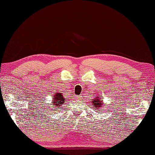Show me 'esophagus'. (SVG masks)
I'll use <instances>...</instances> for the list:
<instances>
[{
    "label": "esophagus",
    "mask_w": 155,
    "mask_h": 155,
    "mask_svg": "<svg viewBox=\"0 0 155 155\" xmlns=\"http://www.w3.org/2000/svg\"><path fill=\"white\" fill-rule=\"evenodd\" d=\"M80 97H81L80 95H78V96H77V99H78V98H80Z\"/></svg>",
    "instance_id": "1"
}]
</instances>
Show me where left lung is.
I'll return each instance as SVG.
<instances>
[{
	"mask_svg": "<svg viewBox=\"0 0 155 155\" xmlns=\"http://www.w3.org/2000/svg\"><path fill=\"white\" fill-rule=\"evenodd\" d=\"M103 101L102 100V98H100V96H95L94 99H93L92 101V105L94 106L95 109H96V110L99 111V109L102 108L104 104L102 103Z\"/></svg>",
	"mask_w": 155,
	"mask_h": 155,
	"instance_id": "8db88e82",
	"label": "left lung"
}]
</instances>
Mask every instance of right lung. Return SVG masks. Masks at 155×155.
<instances>
[{
  "label": "right lung",
  "instance_id": "add662e5",
  "mask_svg": "<svg viewBox=\"0 0 155 155\" xmlns=\"http://www.w3.org/2000/svg\"><path fill=\"white\" fill-rule=\"evenodd\" d=\"M66 100L67 99H66V98L63 96L62 93L56 92L54 95H53L52 102L51 104L54 105L53 106V108H56V110H58L57 108H60V106H61V104H63ZM53 110L54 109H53Z\"/></svg>",
  "mask_w": 155,
  "mask_h": 155
}]
</instances>
